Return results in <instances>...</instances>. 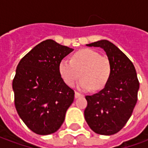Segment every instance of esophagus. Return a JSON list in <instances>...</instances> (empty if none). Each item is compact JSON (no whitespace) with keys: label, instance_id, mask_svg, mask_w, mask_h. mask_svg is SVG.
I'll return each mask as SVG.
<instances>
[{"label":"esophagus","instance_id":"esophagus-1","mask_svg":"<svg viewBox=\"0 0 148 148\" xmlns=\"http://www.w3.org/2000/svg\"><path fill=\"white\" fill-rule=\"evenodd\" d=\"M82 95L80 93H79V92H77V91H75V99H77V98H79V97H81Z\"/></svg>","mask_w":148,"mask_h":148}]
</instances>
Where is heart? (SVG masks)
<instances>
[{"mask_svg": "<svg viewBox=\"0 0 148 148\" xmlns=\"http://www.w3.org/2000/svg\"><path fill=\"white\" fill-rule=\"evenodd\" d=\"M111 63L108 58L101 56L99 52L91 49H81L73 55L72 59H62L58 71L64 82L72 87L82 79L78 87L81 90H100L105 87L111 75Z\"/></svg>", "mask_w": 148, "mask_h": 148, "instance_id": "b5f03b06", "label": "heart"}]
</instances>
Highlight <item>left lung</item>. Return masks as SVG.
<instances>
[{"label": "left lung", "instance_id": "8db88e82", "mask_svg": "<svg viewBox=\"0 0 148 148\" xmlns=\"http://www.w3.org/2000/svg\"><path fill=\"white\" fill-rule=\"evenodd\" d=\"M101 47L111 63V75L104 88L86 95V121L95 133L110 136L125 125L137 102L140 83L133 64L117 46L107 40L87 44Z\"/></svg>", "mask_w": 148, "mask_h": 148}]
</instances>
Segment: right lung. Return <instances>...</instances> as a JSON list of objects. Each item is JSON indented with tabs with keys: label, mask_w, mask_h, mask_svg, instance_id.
I'll use <instances>...</instances> for the list:
<instances>
[{
	"label": "right lung",
	"mask_w": 148,
	"mask_h": 148,
	"mask_svg": "<svg viewBox=\"0 0 148 148\" xmlns=\"http://www.w3.org/2000/svg\"><path fill=\"white\" fill-rule=\"evenodd\" d=\"M72 48L52 39L34 46L20 60L12 81L16 111L26 125L38 135L60 129L75 92L58 71L60 61Z\"/></svg>",
	"instance_id": "right-lung-1"
}]
</instances>
